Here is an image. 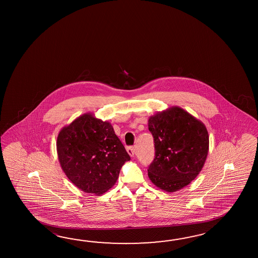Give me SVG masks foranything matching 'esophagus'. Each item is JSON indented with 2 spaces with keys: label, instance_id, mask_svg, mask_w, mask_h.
Returning <instances> with one entry per match:
<instances>
[{
  "label": "esophagus",
  "instance_id": "esophagus-1",
  "mask_svg": "<svg viewBox=\"0 0 258 258\" xmlns=\"http://www.w3.org/2000/svg\"><path fill=\"white\" fill-rule=\"evenodd\" d=\"M127 152L131 156V157H135V148L134 147H130L127 148Z\"/></svg>",
  "mask_w": 258,
  "mask_h": 258
}]
</instances>
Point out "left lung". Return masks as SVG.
Segmentation results:
<instances>
[{
    "mask_svg": "<svg viewBox=\"0 0 258 258\" xmlns=\"http://www.w3.org/2000/svg\"><path fill=\"white\" fill-rule=\"evenodd\" d=\"M155 143V159L148 177L166 192L179 191L194 181L205 165L209 133L202 121L178 106L159 111L148 119Z\"/></svg>",
    "mask_w": 258,
    "mask_h": 258,
    "instance_id": "8db88e82",
    "label": "left lung"
}]
</instances>
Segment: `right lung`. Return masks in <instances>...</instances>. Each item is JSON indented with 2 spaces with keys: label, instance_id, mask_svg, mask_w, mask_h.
Here are the masks:
<instances>
[{
  "label": "right lung",
  "instance_id": "obj_1",
  "mask_svg": "<svg viewBox=\"0 0 258 258\" xmlns=\"http://www.w3.org/2000/svg\"><path fill=\"white\" fill-rule=\"evenodd\" d=\"M57 154L67 178L83 192L99 196L115 184L131 158L109 121L88 112L58 134Z\"/></svg>",
  "mask_w": 258,
  "mask_h": 258
}]
</instances>
